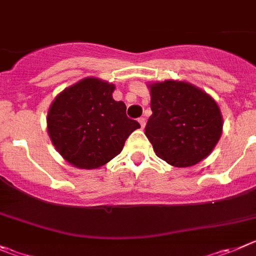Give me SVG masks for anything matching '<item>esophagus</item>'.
Here are the masks:
<instances>
[{
  "instance_id": "obj_1",
  "label": "esophagus",
  "mask_w": 256,
  "mask_h": 256,
  "mask_svg": "<svg viewBox=\"0 0 256 256\" xmlns=\"http://www.w3.org/2000/svg\"><path fill=\"white\" fill-rule=\"evenodd\" d=\"M138 122H140V126H142V128H144V126H146V118H144V116H140V118L138 119Z\"/></svg>"
}]
</instances>
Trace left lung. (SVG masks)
Masks as SVG:
<instances>
[{"label":"left lung","mask_w":256,"mask_h":256,"mask_svg":"<svg viewBox=\"0 0 256 256\" xmlns=\"http://www.w3.org/2000/svg\"><path fill=\"white\" fill-rule=\"evenodd\" d=\"M152 116L144 134L160 158L176 168L193 166L208 156L222 133L218 105L188 82L150 85Z\"/></svg>","instance_id":"8db88e82"}]
</instances>
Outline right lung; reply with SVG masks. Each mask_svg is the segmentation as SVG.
Instances as JSON below:
<instances>
[{
    "label": "right lung",
    "mask_w": 256,
    "mask_h": 256,
    "mask_svg": "<svg viewBox=\"0 0 256 256\" xmlns=\"http://www.w3.org/2000/svg\"><path fill=\"white\" fill-rule=\"evenodd\" d=\"M116 86L102 80L84 78L66 88L52 102L48 133L71 165L96 168L120 154L126 138L140 128L128 118L123 102L112 99Z\"/></svg>",
    "instance_id": "obj_1"
}]
</instances>
